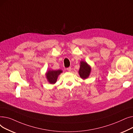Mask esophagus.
<instances>
[{
	"mask_svg": "<svg viewBox=\"0 0 133 133\" xmlns=\"http://www.w3.org/2000/svg\"><path fill=\"white\" fill-rule=\"evenodd\" d=\"M71 70H72V68L71 67H68L67 68V71L68 72H71Z\"/></svg>",
	"mask_w": 133,
	"mask_h": 133,
	"instance_id": "1",
	"label": "esophagus"
}]
</instances>
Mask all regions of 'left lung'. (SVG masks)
<instances>
[{
    "label": "left lung",
    "mask_w": 133,
    "mask_h": 133,
    "mask_svg": "<svg viewBox=\"0 0 133 133\" xmlns=\"http://www.w3.org/2000/svg\"><path fill=\"white\" fill-rule=\"evenodd\" d=\"M91 67L87 64V62L81 60L80 62V68L79 70L80 78L83 80L87 79L91 72Z\"/></svg>",
    "instance_id": "obj_1"
}]
</instances>
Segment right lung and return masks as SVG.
Masks as SVG:
<instances>
[{
	"instance_id": "add662e5",
	"label": "right lung",
	"mask_w": 133,
	"mask_h": 133,
	"mask_svg": "<svg viewBox=\"0 0 133 133\" xmlns=\"http://www.w3.org/2000/svg\"><path fill=\"white\" fill-rule=\"evenodd\" d=\"M62 72L61 69L58 70H53V69H49L45 73L46 78L47 81L51 84H55L57 81L58 76Z\"/></svg>"
}]
</instances>
